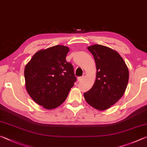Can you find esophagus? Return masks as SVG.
<instances>
[{"label":"esophagus","instance_id":"1","mask_svg":"<svg viewBox=\"0 0 147 147\" xmlns=\"http://www.w3.org/2000/svg\"><path fill=\"white\" fill-rule=\"evenodd\" d=\"M83 78H84V77H83V76L78 77V82H81V81L82 80H83Z\"/></svg>","mask_w":147,"mask_h":147}]
</instances>
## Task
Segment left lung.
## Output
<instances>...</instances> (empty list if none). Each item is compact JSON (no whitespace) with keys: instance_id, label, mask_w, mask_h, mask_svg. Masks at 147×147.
<instances>
[{"instance_id":"8db88e82","label":"left lung","mask_w":147,"mask_h":147,"mask_svg":"<svg viewBox=\"0 0 147 147\" xmlns=\"http://www.w3.org/2000/svg\"><path fill=\"white\" fill-rule=\"evenodd\" d=\"M96 63L95 82L88 91L84 93L89 105L98 110L110 108L125 92L129 71L123 58L117 52L100 45L88 47Z\"/></svg>"}]
</instances>
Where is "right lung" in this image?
I'll use <instances>...</instances> for the list:
<instances>
[{
  "instance_id": "1",
  "label": "right lung",
  "mask_w": 147,
  "mask_h": 147,
  "mask_svg": "<svg viewBox=\"0 0 147 147\" xmlns=\"http://www.w3.org/2000/svg\"><path fill=\"white\" fill-rule=\"evenodd\" d=\"M69 47L56 45L40 50L24 68L25 87L35 102L47 109L65 100L76 80L73 66L66 61Z\"/></svg>"
}]
</instances>
